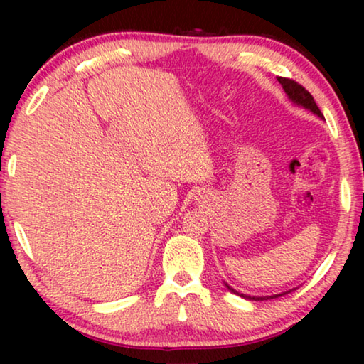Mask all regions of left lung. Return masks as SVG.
<instances>
[{"label": "left lung", "instance_id": "8db88e82", "mask_svg": "<svg viewBox=\"0 0 364 364\" xmlns=\"http://www.w3.org/2000/svg\"><path fill=\"white\" fill-rule=\"evenodd\" d=\"M278 82L281 83L282 90H284V93L287 95L289 100H291L294 104H297V106L304 107V109H308V110H310V112H313L315 115H318L319 119H324L323 114H321V110H319V107L316 106L315 100H313V96H311L310 93H308V91L304 88V86L299 85L297 82H294V80H291V78H282V77H278ZM225 286L228 287V291H231L232 294L239 295V297H244V299H249V300H268V299H278V297H281V295H286V294H289V292H292V291H294V289H292V291H287V292H282V294H276V295H263V297H257V295H247V294H241V292H237L236 289H232L230 284H226V282H225Z\"/></svg>", "mask_w": 364, "mask_h": 364}]
</instances>
